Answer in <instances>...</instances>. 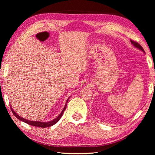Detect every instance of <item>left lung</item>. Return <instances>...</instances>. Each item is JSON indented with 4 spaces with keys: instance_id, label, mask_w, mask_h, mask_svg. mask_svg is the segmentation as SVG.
Wrapping results in <instances>:
<instances>
[{
    "instance_id": "left-lung-1",
    "label": "left lung",
    "mask_w": 155,
    "mask_h": 155,
    "mask_svg": "<svg viewBox=\"0 0 155 155\" xmlns=\"http://www.w3.org/2000/svg\"><path fill=\"white\" fill-rule=\"evenodd\" d=\"M130 42H131V43H132V45L134 46V47L139 48V49H140V50H141L142 51L144 52V49L143 48V47H141V45H139V43H138V42H135V41H133V40H130Z\"/></svg>"
}]
</instances>
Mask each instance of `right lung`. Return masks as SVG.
Wrapping results in <instances>:
<instances>
[{"mask_svg": "<svg viewBox=\"0 0 155 155\" xmlns=\"http://www.w3.org/2000/svg\"><path fill=\"white\" fill-rule=\"evenodd\" d=\"M68 99H69V98H68L67 99V102H66V104H65V106H64V108H63V110H62V112L61 113V114L58 115V116L57 117V118H55L54 119H53L52 120H51V121H49V122H46V123H45V122H40V121H32V120H27V119H25V118H22V117H21L19 116V115H18L17 114H16L15 112L13 110V109H12V108L11 107V110H12V113H13V114L15 115V116L18 118V119H19V120H21V121H23V122H25V123H27L28 124H30V125H32V126H34V127H41V128H45V127H51V126H52V125H54V124H55L56 123H57V122L61 119V117H62V114H63V113H64V111L65 110V109H66V108H67V103H68Z\"/></svg>", "mask_w": 155, "mask_h": 155, "instance_id": "1", "label": "right lung"}]
</instances>
